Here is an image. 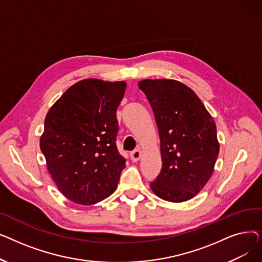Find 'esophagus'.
I'll return each mask as SVG.
<instances>
[{
  "label": "esophagus",
  "instance_id": "34e87169",
  "mask_svg": "<svg viewBox=\"0 0 262 262\" xmlns=\"http://www.w3.org/2000/svg\"><path fill=\"white\" fill-rule=\"evenodd\" d=\"M130 157H132V160L134 162H137L140 158H141V150L140 149H135L133 150V152L130 153Z\"/></svg>",
  "mask_w": 262,
  "mask_h": 262
}]
</instances>
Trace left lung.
<instances>
[{
  "instance_id": "1",
  "label": "left lung",
  "mask_w": 262,
  "mask_h": 262,
  "mask_svg": "<svg viewBox=\"0 0 262 262\" xmlns=\"http://www.w3.org/2000/svg\"><path fill=\"white\" fill-rule=\"evenodd\" d=\"M152 106L162 168L150 189L168 202L194 198L211 177L219 155L215 123L194 91L174 79L138 82Z\"/></svg>"
}]
</instances>
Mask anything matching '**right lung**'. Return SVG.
<instances>
[{
    "label": "right lung",
    "mask_w": 262,
    "mask_h": 262,
    "mask_svg": "<svg viewBox=\"0 0 262 262\" xmlns=\"http://www.w3.org/2000/svg\"><path fill=\"white\" fill-rule=\"evenodd\" d=\"M125 81L82 79L49 110L40 148L59 191L79 205H94L118 187L125 158L116 145L117 108Z\"/></svg>",
    "instance_id": "obj_1"
}]
</instances>
